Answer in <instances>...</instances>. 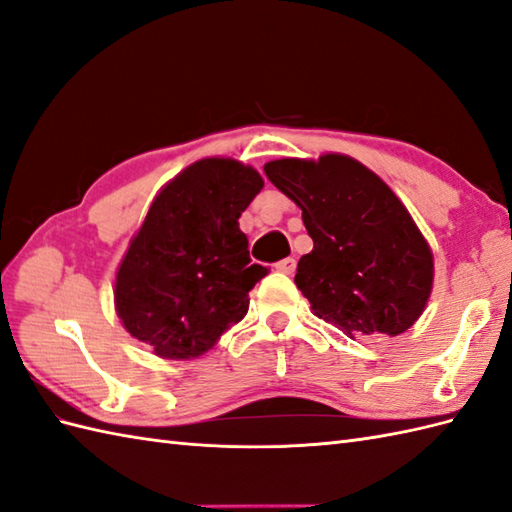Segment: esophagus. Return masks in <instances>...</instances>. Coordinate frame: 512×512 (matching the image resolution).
<instances>
[{
  "label": "esophagus",
  "mask_w": 512,
  "mask_h": 512,
  "mask_svg": "<svg viewBox=\"0 0 512 512\" xmlns=\"http://www.w3.org/2000/svg\"><path fill=\"white\" fill-rule=\"evenodd\" d=\"M275 268H277L279 272H283V275H292V272L296 270V259H294V257H285V259L277 261Z\"/></svg>",
  "instance_id": "esophagus-1"
}]
</instances>
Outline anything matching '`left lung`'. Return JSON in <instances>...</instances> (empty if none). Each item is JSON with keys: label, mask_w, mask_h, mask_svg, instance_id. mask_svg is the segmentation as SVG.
<instances>
[{"label": "left lung", "mask_w": 512, "mask_h": 512, "mask_svg": "<svg viewBox=\"0 0 512 512\" xmlns=\"http://www.w3.org/2000/svg\"><path fill=\"white\" fill-rule=\"evenodd\" d=\"M270 183L303 211L314 248L294 283L318 318L344 336L395 338L430 299L434 259L392 189L347 154L264 165Z\"/></svg>", "instance_id": "1"}]
</instances>
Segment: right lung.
I'll use <instances>...</instances> for the list:
<instances>
[{"instance_id":"1","label":"right lung","mask_w":512,"mask_h":512,"mask_svg":"<svg viewBox=\"0 0 512 512\" xmlns=\"http://www.w3.org/2000/svg\"><path fill=\"white\" fill-rule=\"evenodd\" d=\"M261 187L251 165L211 157L152 200L117 268L115 310L159 358H198L246 316L248 292L268 268L251 261L237 220Z\"/></svg>"}]
</instances>
